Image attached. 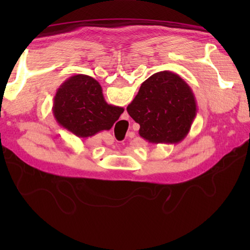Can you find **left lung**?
<instances>
[{
  "label": "left lung",
  "mask_w": 250,
  "mask_h": 250,
  "mask_svg": "<svg viewBox=\"0 0 250 250\" xmlns=\"http://www.w3.org/2000/svg\"><path fill=\"white\" fill-rule=\"evenodd\" d=\"M126 111L150 143L176 145L188 135L197 105L191 87L172 71H159L143 82Z\"/></svg>",
  "instance_id": "1"
}]
</instances>
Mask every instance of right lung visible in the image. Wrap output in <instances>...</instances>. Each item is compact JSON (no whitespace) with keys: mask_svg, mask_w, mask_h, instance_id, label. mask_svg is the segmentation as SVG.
<instances>
[{"mask_svg":"<svg viewBox=\"0 0 250 250\" xmlns=\"http://www.w3.org/2000/svg\"><path fill=\"white\" fill-rule=\"evenodd\" d=\"M124 108L105 103L100 83L90 76L75 75L65 80L54 97L57 124L78 138L110 130Z\"/></svg>","mask_w":250,"mask_h":250,"instance_id":"right-lung-1","label":"right lung"}]
</instances>
